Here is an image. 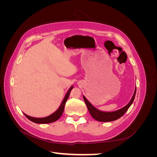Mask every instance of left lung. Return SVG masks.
<instances>
[{
	"instance_id": "left-lung-1",
	"label": "left lung",
	"mask_w": 157,
	"mask_h": 157,
	"mask_svg": "<svg viewBox=\"0 0 157 157\" xmlns=\"http://www.w3.org/2000/svg\"><path fill=\"white\" fill-rule=\"evenodd\" d=\"M136 88L135 89L134 94L133 95V96L129 103H128V105H126L124 107L119 109V110L113 111V112H103V111H99L98 109L95 108L92 104L87 100V99L84 96H83V98L85 101V103H86V105L87 106L89 113H90V115H91V116L94 118V119H96V121L99 122H111V121L118 119V118H121L122 116L124 115V113L127 111L128 109H129V107L132 104L133 101H134L135 96H136Z\"/></svg>"
}]
</instances>
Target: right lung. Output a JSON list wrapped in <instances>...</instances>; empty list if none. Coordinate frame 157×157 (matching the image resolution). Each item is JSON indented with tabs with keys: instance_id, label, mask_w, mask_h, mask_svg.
<instances>
[{
	"instance_id": "add662e5",
	"label": "right lung",
	"mask_w": 157,
	"mask_h": 157,
	"mask_svg": "<svg viewBox=\"0 0 157 157\" xmlns=\"http://www.w3.org/2000/svg\"><path fill=\"white\" fill-rule=\"evenodd\" d=\"M73 88V86H71L69 88L67 93L66 94V95H65V96L63 99L62 103H61V105L59 106V107L58 108V110H57L55 113H54L53 114H52V115H50V116L44 117V118H34V117H31L28 116L24 113L25 116L28 118V119L30 120L31 121H32L33 122H35V123H38V124H48V123L54 122L56 121L57 120H58L59 118H60V117L61 116V115H62L63 113L65 103H66V101H67V99L69 96L70 92L71 91V90H72Z\"/></svg>"
}]
</instances>
